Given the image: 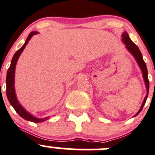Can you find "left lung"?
Instances as JSON below:
<instances>
[{"label":"left lung","instance_id":"1","mask_svg":"<svg viewBox=\"0 0 155 155\" xmlns=\"http://www.w3.org/2000/svg\"><path fill=\"white\" fill-rule=\"evenodd\" d=\"M122 41H123V42L124 43V44L126 45L127 49L129 50L130 53L134 56L136 62H137L138 65H139V67H140L141 70H142V75H143L144 81H145V86H146V90H147L146 96H145V99H144L143 102H142V105H141L140 109L139 110V111H138V112L136 114V115H135L136 116L140 113V111H142V108H143L144 105H145V102H146L147 98H148V91H149V81H148V70H147L146 65H145V62H144L143 58H142V53H141L140 50H139V47H138L137 46H136V44L131 41L129 35H128V34L127 33L126 31L124 32V33L122 34Z\"/></svg>","mask_w":155,"mask_h":155}]
</instances>
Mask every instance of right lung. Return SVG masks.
<instances>
[{
  "label": "right lung",
  "mask_w": 155,
  "mask_h": 155,
  "mask_svg": "<svg viewBox=\"0 0 155 155\" xmlns=\"http://www.w3.org/2000/svg\"><path fill=\"white\" fill-rule=\"evenodd\" d=\"M37 34H38L37 31L31 32L28 35V36L24 45L22 46V47L15 53L14 56H13L11 61V64H10V68H8V71H7V78H6V84H7V89H6V90H7V99H8L10 105L13 107L15 111L19 114V115L20 116V117H22V118L25 119L26 120H29V121L34 122V123H41V122L47 120V119L49 118V117H44V118H38V117H34V116H32L31 114H29L27 111H25V110L24 109L23 107H22V105L19 104V102H18L14 87L15 68H16V62H17L18 59H19V56H20L21 53H22V51L24 50V49H25V46L27 45L28 41H30V39L31 38V37L33 36V35H37Z\"/></svg>",
  "instance_id": "right-lung-1"
}]
</instances>
